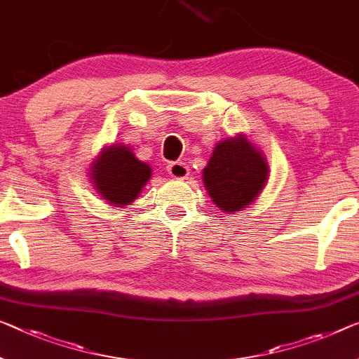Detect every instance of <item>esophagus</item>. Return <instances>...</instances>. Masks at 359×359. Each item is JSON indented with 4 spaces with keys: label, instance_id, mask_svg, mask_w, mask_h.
Instances as JSON below:
<instances>
[{
    "label": "esophagus",
    "instance_id": "1",
    "mask_svg": "<svg viewBox=\"0 0 359 359\" xmlns=\"http://www.w3.org/2000/svg\"><path fill=\"white\" fill-rule=\"evenodd\" d=\"M167 170H168L170 176L176 180H184V178H187V175H189V168H187V165L183 162L168 163Z\"/></svg>",
    "mask_w": 359,
    "mask_h": 359
}]
</instances>
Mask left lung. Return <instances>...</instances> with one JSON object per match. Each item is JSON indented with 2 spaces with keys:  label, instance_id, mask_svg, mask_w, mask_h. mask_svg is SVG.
<instances>
[{
  "label": "left lung",
  "instance_id": "obj_1",
  "mask_svg": "<svg viewBox=\"0 0 359 359\" xmlns=\"http://www.w3.org/2000/svg\"><path fill=\"white\" fill-rule=\"evenodd\" d=\"M269 165L264 154L245 135L226 137L213 147L202 181L219 210H244L260 197L268 183Z\"/></svg>",
  "mask_w": 359,
  "mask_h": 359
}]
</instances>
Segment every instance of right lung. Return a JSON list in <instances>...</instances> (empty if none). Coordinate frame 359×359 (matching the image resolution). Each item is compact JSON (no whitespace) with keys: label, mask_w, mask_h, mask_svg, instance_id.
<instances>
[{"label":"right lung","mask_w":359,"mask_h":359,"mask_svg":"<svg viewBox=\"0 0 359 359\" xmlns=\"http://www.w3.org/2000/svg\"><path fill=\"white\" fill-rule=\"evenodd\" d=\"M151 176V165L140 161L126 144L101 149L90 167V181L96 194L118 208L135 202Z\"/></svg>","instance_id":"obj_1"}]
</instances>
